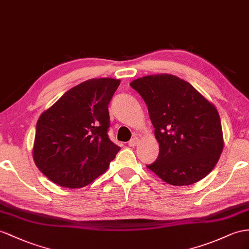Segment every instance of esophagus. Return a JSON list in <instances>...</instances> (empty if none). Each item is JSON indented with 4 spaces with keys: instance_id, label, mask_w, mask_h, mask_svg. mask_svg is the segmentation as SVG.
<instances>
[{
    "instance_id": "obj_1",
    "label": "esophagus",
    "mask_w": 249,
    "mask_h": 249,
    "mask_svg": "<svg viewBox=\"0 0 249 249\" xmlns=\"http://www.w3.org/2000/svg\"><path fill=\"white\" fill-rule=\"evenodd\" d=\"M138 143H139V138L135 137V138H132L130 141L128 142V145L130 146V147H133V146H136Z\"/></svg>"
}]
</instances>
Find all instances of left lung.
I'll return each mask as SVG.
<instances>
[{"mask_svg":"<svg viewBox=\"0 0 249 249\" xmlns=\"http://www.w3.org/2000/svg\"><path fill=\"white\" fill-rule=\"evenodd\" d=\"M147 105L159 142L147 168L170 185H191L213 169L222 154L219 112L188 82L161 73L130 83Z\"/></svg>","mask_w":249,"mask_h":249,"instance_id":"8db88e82","label":"left lung"}]
</instances>
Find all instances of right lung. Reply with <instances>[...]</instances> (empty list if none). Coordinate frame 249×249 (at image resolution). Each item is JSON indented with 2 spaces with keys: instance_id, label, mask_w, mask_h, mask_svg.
I'll use <instances>...</instances> for the list:
<instances>
[{
  "instance_id": "right-lung-1",
  "label": "right lung",
  "mask_w": 249,
  "mask_h": 249,
  "mask_svg": "<svg viewBox=\"0 0 249 249\" xmlns=\"http://www.w3.org/2000/svg\"><path fill=\"white\" fill-rule=\"evenodd\" d=\"M91 79L69 89L36 123L34 160L50 181L80 188L104 174L121 149L110 141L108 105L120 85Z\"/></svg>"
}]
</instances>
